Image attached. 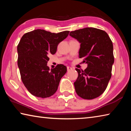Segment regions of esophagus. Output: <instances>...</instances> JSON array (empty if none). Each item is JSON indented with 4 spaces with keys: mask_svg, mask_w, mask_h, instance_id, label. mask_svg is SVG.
I'll use <instances>...</instances> for the list:
<instances>
[{
    "mask_svg": "<svg viewBox=\"0 0 131 131\" xmlns=\"http://www.w3.org/2000/svg\"><path fill=\"white\" fill-rule=\"evenodd\" d=\"M67 70H68V71L72 70V68L69 67V66H68V67H67Z\"/></svg>",
    "mask_w": 131,
    "mask_h": 131,
    "instance_id": "obj_1",
    "label": "esophagus"
}]
</instances>
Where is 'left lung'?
Returning a JSON list of instances; mask_svg holds the SVG:
<instances>
[{"label":"left lung","mask_w":131,"mask_h":131,"mask_svg":"<svg viewBox=\"0 0 131 131\" xmlns=\"http://www.w3.org/2000/svg\"><path fill=\"white\" fill-rule=\"evenodd\" d=\"M69 35L81 43L79 58L88 64L84 70L76 69L79 75L74 83L75 90L81 98H96L106 90L112 77V41L105 31L94 28L72 31Z\"/></svg>","instance_id":"8db88e82"}]
</instances>
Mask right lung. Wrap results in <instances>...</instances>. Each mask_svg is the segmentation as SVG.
Instances as JSON below:
<instances>
[{
    "label": "right lung",
    "mask_w": 131,
    "mask_h": 131,
    "mask_svg": "<svg viewBox=\"0 0 131 131\" xmlns=\"http://www.w3.org/2000/svg\"><path fill=\"white\" fill-rule=\"evenodd\" d=\"M69 31L58 34L36 29L24 34L17 46L18 66L22 81L31 94L45 98L57 91L61 79L67 72L63 65L50 70L48 55L55 54L57 46Z\"/></svg>",
    "instance_id": "obj_1"
}]
</instances>
